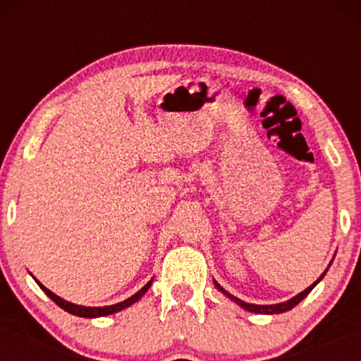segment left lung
Segmentation results:
<instances>
[{
    "instance_id": "obj_1",
    "label": "left lung",
    "mask_w": 361,
    "mask_h": 361,
    "mask_svg": "<svg viewBox=\"0 0 361 361\" xmlns=\"http://www.w3.org/2000/svg\"><path fill=\"white\" fill-rule=\"evenodd\" d=\"M323 276H325V272H323ZM323 276H322V278H323ZM322 278H319V279H322ZM319 279H318V281H319ZM318 281H316V283H318ZM316 283H314V285L309 286V288H305L304 292H302V293H298L297 297L290 298V300H286V302H281V304H272V305H257V304H248V302L239 300L238 297H234V295H231V293L225 292V290L221 288L220 285H216V288H218V290H221V292H224L225 295H227L228 298H232V300H234L235 304H239V305H241V307H245L246 311H251V312H260V314H278V312L290 311V309L295 307V305H297L298 302L304 300V298L307 297V295H309V292H311V290L314 288Z\"/></svg>"
}]
</instances>
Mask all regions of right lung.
Instances as JSON below:
<instances>
[{"instance_id": "add662e5", "label": "right lung", "mask_w": 361, "mask_h": 361, "mask_svg": "<svg viewBox=\"0 0 361 361\" xmlns=\"http://www.w3.org/2000/svg\"><path fill=\"white\" fill-rule=\"evenodd\" d=\"M38 285H39V283H38ZM150 285H152V281L147 283V285H145L143 288L140 290V292L134 293L133 297H129V298H127V300L118 302V304H113V305H104V307H83V305L71 304V302L63 300V298L57 297L56 293H52V292H50V290H47L43 285H39V286H42L43 292L49 295V297L52 298V300L56 302V304L59 305V307H63L64 311L71 312V314H75V316H82V318H97V316L113 314V312H118V311H122V309L129 307L130 304H134V302H136V300H140V297H143V293L147 292L148 288H150Z\"/></svg>"}]
</instances>
